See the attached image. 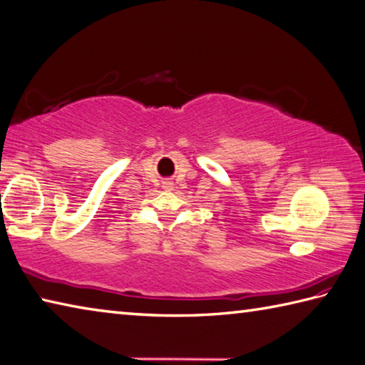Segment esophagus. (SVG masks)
Here are the masks:
<instances>
[{
	"mask_svg": "<svg viewBox=\"0 0 365 365\" xmlns=\"http://www.w3.org/2000/svg\"><path fill=\"white\" fill-rule=\"evenodd\" d=\"M169 185H170V183H165V187H169Z\"/></svg>",
	"mask_w": 365,
	"mask_h": 365,
	"instance_id": "1",
	"label": "esophagus"
}]
</instances>
